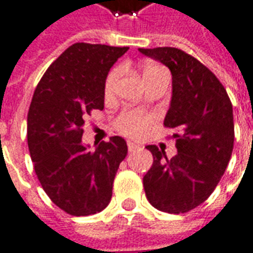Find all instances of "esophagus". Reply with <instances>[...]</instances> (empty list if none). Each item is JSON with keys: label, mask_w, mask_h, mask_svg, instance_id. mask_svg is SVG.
Returning a JSON list of instances; mask_svg holds the SVG:
<instances>
[{"label": "esophagus", "mask_w": 253, "mask_h": 253, "mask_svg": "<svg viewBox=\"0 0 253 253\" xmlns=\"http://www.w3.org/2000/svg\"><path fill=\"white\" fill-rule=\"evenodd\" d=\"M128 150H129V151H135V150L137 149V146L135 143H132V142H128Z\"/></svg>", "instance_id": "obj_1"}]
</instances>
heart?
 <instances>
[{
    "mask_svg": "<svg viewBox=\"0 0 253 253\" xmlns=\"http://www.w3.org/2000/svg\"><path fill=\"white\" fill-rule=\"evenodd\" d=\"M163 71L167 70L164 69L163 66H158V64H147V66H144V81L147 83L150 78L156 77L157 74H160ZM121 73H123L121 67H114L109 73V76L106 78V83H104V92L107 95L114 90L116 84L120 76H121ZM153 121H154V117L151 116L150 113H146L143 110L128 109L124 110L120 116H117V118L114 120V126H116V129L118 132H121L125 136L137 139V137L143 136L144 133H146V130L151 126Z\"/></svg>",
    "mask_w": 253,
    "mask_h": 253,
    "instance_id": "obj_1",
    "label": "heart"
}]
</instances>
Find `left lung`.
Masks as SVG:
<instances>
[{
	"mask_svg": "<svg viewBox=\"0 0 253 253\" xmlns=\"http://www.w3.org/2000/svg\"><path fill=\"white\" fill-rule=\"evenodd\" d=\"M172 74V99L164 125L173 129L177 154L170 160L154 144L146 149L153 165L143 177L149 203L158 211L184 213L212 194L227 168L234 146L233 106L212 71L184 50L143 49Z\"/></svg>",
	"mask_w": 253,
	"mask_h": 253,
	"instance_id": "obj_1",
	"label": "left lung"
}]
</instances>
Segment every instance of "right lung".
<instances>
[{"mask_svg":"<svg viewBox=\"0 0 253 253\" xmlns=\"http://www.w3.org/2000/svg\"><path fill=\"white\" fill-rule=\"evenodd\" d=\"M129 49L102 43H73L48 67L27 114V144L43 191L73 216L103 211L117 169L126 157L123 137L93 151L83 144L84 118L103 110L104 83L111 66Z\"/></svg>","mask_w":253,"mask_h":253,"instance_id":"add662e5","label":"right lung"}]
</instances>
